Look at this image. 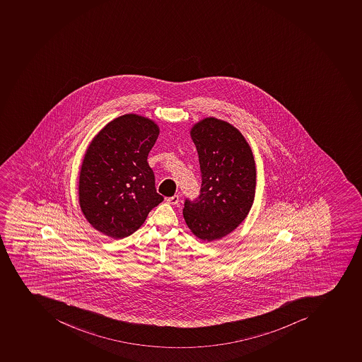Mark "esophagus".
<instances>
[{
  "label": "esophagus",
  "instance_id": "1",
  "mask_svg": "<svg viewBox=\"0 0 362 362\" xmlns=\"http://www.w3.org/2000/svg\"><path fill=\"white\" fill-rule=\"evenodd\" d=\"M167 202L173 206H176L180 202V197L178 195H173V197H168Z\"/></svg>",
  "mask_w": 362,
  "mask_h": 362
}]
</instances>
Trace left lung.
Listing matches in <instances>:
<instances>
[{
    "instance_id": "obj_1",
    "label": "left lung",
    "mask_w": 362,
    "mask_h": 362,
    "mask_svg": "<svg viewBox=\"0 0 362 362\" xmlns=\"http://www.w3.org/2000/svg\"><path fill=\"white\" fill-rule=\"evenodd\" d=\"M200 163V195L186 199L182 215L192 233L204 241L221 239L250 211L256 189L254 156L232 124L206 117L191 129Z\"/></svg>"
}]
</instances>
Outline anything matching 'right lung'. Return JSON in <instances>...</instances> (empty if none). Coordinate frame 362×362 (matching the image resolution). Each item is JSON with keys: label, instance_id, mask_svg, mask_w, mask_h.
I'll return each mask as SVG.
<instances>
[{"label": "right lung", "instance_id": "obj_1", "mask_svg": "<svg viewBox=\"0 0 362 362\" xmlns=\"http://www.w3.org/2000/svg\"><path fill=\"white\" fill-rule=\"evenodd\" d=\"M158 132L152 119L126 114L90 143L78 178V202L87 221L105 235H132L163 201L147 162Z\"/></svg>", "mask_w": 362, "mask_h": 362}]
</instances>
